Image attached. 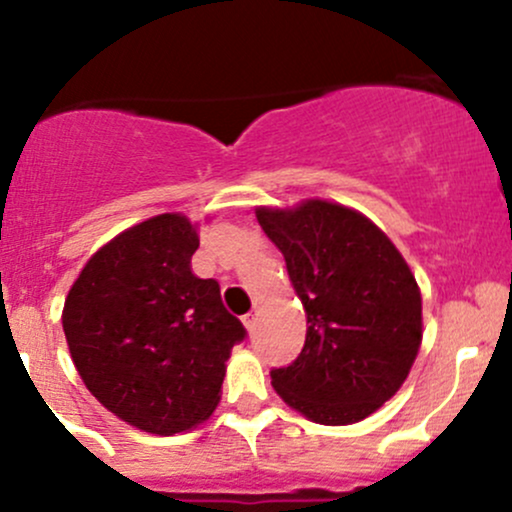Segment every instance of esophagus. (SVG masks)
<instances>
[{
  "instance_id": "esophagus-1",
  "label": "esophagus",
  "mask_w": 512,
  "mask_h": 512,
  "mask_svg": "<svg viewBox=\"0 0 512 512\" xmlns=\"http://www.w3.org/2000/svg\"><path fill=\"white\" fill-rule=\"evenodd\" d=\"M245 327H248V332H255L257 330V310H252V313H248L243 317Z\"/></svg>"
}]
</instances>
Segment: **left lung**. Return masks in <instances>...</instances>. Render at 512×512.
<instances>
[{"label": "left lung", "mask_w": 512, "mask_h": 512, "mask_svg": "<svg viewBox=\"0 0 512 512\" xmlns=\"http://www.w3.org/2000/svg\"><path fill=\"white\" fill-rule=\"evenodd\" d=\"M281 250L308 332L296 361L272 370L289 407L346 426L380 409L421 346V293L392 240L358 211L325 199L255 211Z\"/></svg>", "instance_id": "1"}]
</instances>
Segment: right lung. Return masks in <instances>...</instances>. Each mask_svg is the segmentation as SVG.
<instances>
[{"label": "right lung", "instance_id": "obj_1", "mask_svg": "<svg viewBox=\"0 0 512 512\" xmlns=\"http://www.w3.org/2000/svg\"><path fill=\"white\" fill-rule=\"evenodd\" d=\"M199 248L182 214L137 223L103 245L64 301L62 327L91 395L129 426L173 436L211 416L245 327L216 279L192 274Z\"/></svg>", "mask_w": 512, "mask_h": 512}]
</instances>
